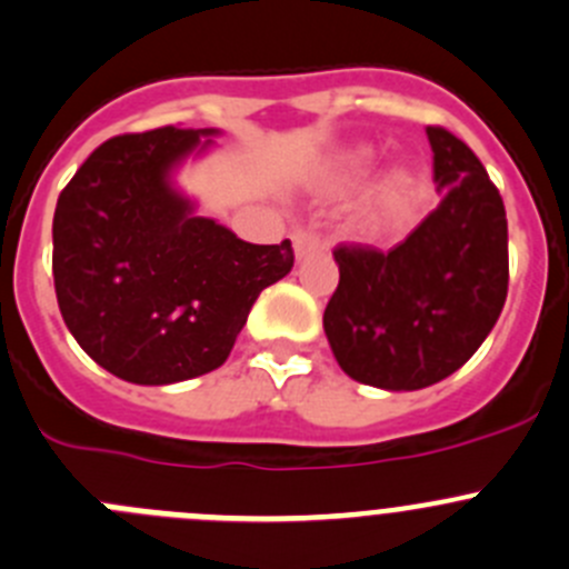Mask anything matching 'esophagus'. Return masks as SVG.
Segmentation results:
<instances>
[{
	"label": "esophagus",
	"mask_w": 569,
	"mask_h": 569,
	"mask_svg": "<svg viewBox=\"0 0 569 569\" xmlns=\"http://www.w3.org/2000/svg\"><path fill=\"white\" fill-rule=\"evenodd\" d=\"M291 244H295V258H297V261H302V258L313 256V252H325V250H328V244H325V241L319 239L317 233H308V230H297V233L291 236Z\"/></svg>",
	"instance_id": "34e87169"
}]
</instances>
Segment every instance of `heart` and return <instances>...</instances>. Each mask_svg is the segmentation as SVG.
I'll return each mask as SVG.
<instances>
[{"label":"heart","mask_w":569,"mask_h":569,"mask_svg":"<svg viewBox=\"0 0 569 569\" xmlns=\"http://www.w3.org/2000/svg\"><path fill=\"white\" fill-rule=\"evenodd\" d=\"M375 167H378V156H375L372 147H347L339 156L330 158V163L325 167L322 189L330 194H347V191L367 183ZM419 197H422V178H419L417 169L395 167L380 178V183L369 191L363 206L358 208V228L367 236H378L397 228L417 208Z\"/></svg>","instance_id":"obj_1"}]
</instances>
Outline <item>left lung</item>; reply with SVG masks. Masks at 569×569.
<instances>
[{"instance_id": "1", "label": "left lung", "mask_w": 569, "mask_h": 569, "mask_svg": "<svg viewBox=\"0 0 569 569\" xmlns=\"http://www.w3.org/2000/svg\"><path fill=\"white\" fill-rule=\"evenodd\" d=\"M437 211L389 252L339 247L325 336L339 367L386 391L433 386L465 367L503 311L509 224L476 152L428 127Z\"/></svg>"}]
</instances>
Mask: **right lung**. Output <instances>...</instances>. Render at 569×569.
Here are the masks:
<instances>
[{"mask_svg": "<svg viewBox=\"0 0 569 569\" xmlns=\"http://www.w3.org/2000/svg\"><path fill=\"white\" fill-rule=\"evenodd\" d=\"M217 136H116L58 197L52 274L63 322L130 383H180L222 367L258 295L295 267L289 239L250 244L178 189V169L211 152Z\"/></svg>", "mask_w": 569, "mask_h": 569, "instance_id": "add662e5", "label": "right lung"}]
</instances>
